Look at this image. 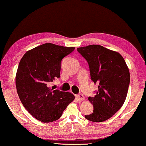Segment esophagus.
I'll use <instances>...</instances> for the list:
<instances>
[{
	"instance_id": "34e87169",
	"label": "esophagus",
	"mask_w": 146,
	"mask_h": 146,
	"mask_svg": "<svg viewBox=\"0 0 146 146\" xmlns=\"http://www.w3.org/2000/svg\"><path fill=\"white\" fill-rule=\"evenodd\" d=\"M77 98L78 100H79V101H83V100H84V96L82 95V94H78L77 96Z\"/></svg>"
}]
</instances>
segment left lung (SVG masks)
<instances>
[{"label": "left lung", "instance_id": "obj_1", "mask_svg": "<svg viewBox=\"0 0 146 146\" xmlns=\"http://www.w3.org/2000/svg\"><path fill=\"white\" fill-rule=\"evenodd\" d=\"M88 62L91 80L98 84L94 97H88L94 111L84 117L92 122H103L120 110L127 98L130 84L129 69L118 52L100 45L78 48Z\"/></svg>", "mask_w": 146, "mask_h": 146}]
</instances>
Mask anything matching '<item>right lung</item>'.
<instances>
[{
	"label": "right lung",
	"instance_id": "1",
	"mask_svg": "<svg viewBox=\"0 0 146 146\" xmlns=\"http://www.w3.org/2000/svg\"><path fill=\"white\" fill-rule=\"evenodd\" d=\"M75 47L45 43L27 51L19 62L16 76L17 94L24 108L35 118L50 123L60 118L75 96L54 90L50 82L60 78L61 62Z\"/></svg>",
	"mask_w": 146,
	"mask_h": 146
}]
</instances>
